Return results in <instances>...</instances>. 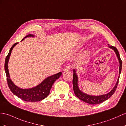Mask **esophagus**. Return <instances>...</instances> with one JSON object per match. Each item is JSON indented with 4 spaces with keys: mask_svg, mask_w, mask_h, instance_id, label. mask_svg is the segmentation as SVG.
Returning a JSON list of instances; mask_svg holds the SVG:
<instances>
[{
    "mask_svg": "<svg viewBox=\"0 0 126 126\" xmlns=\"http://www.w3.org/2000/svg\"><path fill=\"white\" fill-rule=\"evenodd\" d=\"M71 66L68 65H66L65 66V68H64V70L65 71H70V69H71Z\"/></svg>",
    "mask_w": 126,
    "mask_h": 126,
    "instance_id": "obj_1",
    "label": "esophagus"
}]
</instances>
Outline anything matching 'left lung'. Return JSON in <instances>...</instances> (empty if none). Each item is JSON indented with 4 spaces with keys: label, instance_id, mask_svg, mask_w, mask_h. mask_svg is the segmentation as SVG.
I'll return each mask as SVG.
<instances>
[{
    "label": "left lung",
    "instance_id": "1",
    "mask_svg": "<svg viewBox=\"0 0 126 126\" xmlns=\"http://www.w3.org/2000/svg\"><path fill=\"white\" fill-rule=\"evenodd\" d=\"M109 47L112 49L114 50V51H115V54L117 56V57L118 58L119 62L120 63V66H119V76L118 77V80H117L116 83L115 84V86L114 87V88L110 91V92H109L107 94H105L103 95H101L99 96H93V95H90L87 94H86L84 92H83L81 91L79 89L78 85V76L76 73V70H74V74H73V89H74V91L75 93V94L77 96L78 98H79L80 100H82L85 103H88L89 104L91 105H95V104H98L103 103V102L105 101V100L109 99L110 97L112 96V95L113 94V93L115 92V90L118 86V84L119 83V77L120 75V73L122 69V61L120 58V56L119 53V51L114 46H109Z\"/></svg>",
    "mask_w": 126,
    "mask_h": 126
}]
</instances>
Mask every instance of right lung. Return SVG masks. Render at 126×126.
Returning <instances> with one entry per match:
<instances>
[{
	"label": "right lung",
	"mask_w": 126,
	"mask_h": 126,
	"mask_svg": "<svg viewBox=\"0 0 126 126\" xmlns=\"http://www.w3.org/2000/svg\"><path fill=\"white\" fill-rule=\"evenodd\" d=\"M27 37H34V35L32 34H29L23 38L22 41ZM17 43H18V42L14 43L12 46L5 59V70L6 74L8 86L9 87L11 92L17 97L22 99V100L28 102H36L42 100L48 96L50 92V90L52 85L56 80V79H57L61 76V75H62V72H60L56 74L48 77L41 83H40L35 87H33V88L23 89L17 87L11 80L8 69V63L11 54V51L12 50L14 47L17 45Z\"/></svg>",
	"instance_id": "1"
}]
</instances>
